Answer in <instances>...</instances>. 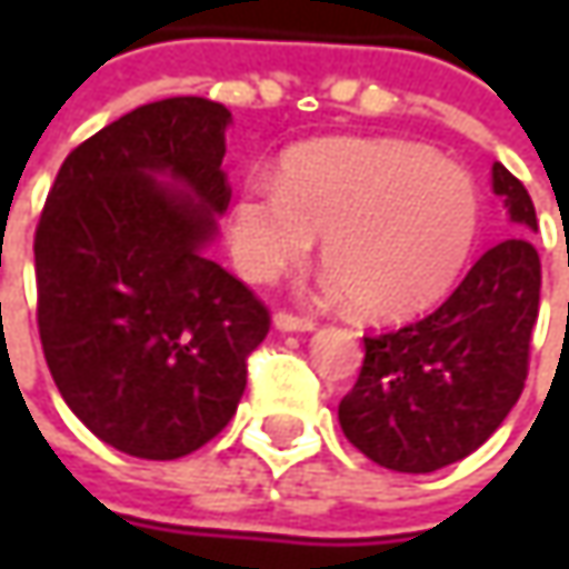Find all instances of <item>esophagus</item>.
<instances>
[{
  "instance_id": "34e87169",
  "label": "esophagus",
  "mask_w": 569,
  "mask_h": 569,
  "mask_svg": "<svg viewBox=\"0 0 569 569\" xmlns=\"http://www.w3.org/2000/svg\"><path fill=\"white\" fill-rule=\"evenodd\" d=\"M272 326L278 332H313L317 322L307 317H295V313H274Z\"/></svg>"
}]
</instances>
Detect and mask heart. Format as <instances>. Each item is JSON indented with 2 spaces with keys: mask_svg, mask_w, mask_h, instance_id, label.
Instances as JSON below:
<instances>
[{
  "mask_svg": "<svg viewBox=\"0 0 569 569\" xmlns=\"http://www.w3.org/2000/svg\"><path fill=\"white\" fill-rule=\"evenodd\" d=\"M322 237L336 297L358 313L399 322L456 284L478 237V192L443 154L399 139H332L295 148L278 180H250L228 208L237 272L274 281Z\"/></svg>",
  "mask_w": 569,
  "mask_h": 569,
  "instance_id": "b5f03b06",
  "label": "heart"
}]
</instances>
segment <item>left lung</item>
<instances>
[{"instance_id": "8db88e82", "label": "left lung", "mask_w": 569, "mask_h": 569, "mask_svg": "<svg viewBox=\"0 0 569 569\" xmlns=\"http://www.w3.org/2000/svg\"><path fill=\"white\" fill-rule=\"evenodd\" d=\"M491 187L519 237L485 252L449 300L421 322L363 339V367L339 425L367 459L427 475L481 447L526 386L541 262L529 243L536 206L507 167Z\"/></svg>"}]
</instances>
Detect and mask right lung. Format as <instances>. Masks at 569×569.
<instances>
[{
	"label": "right lung",
	"instance_id": "1",
	"mask_svg": "<svg viewBox=\"0 0 569 569\" xmlns=\"http://www.w3.org/2000/svg\"><path fill=\"white\" fill-rule=\"evenodd\" d=\"M230 110L144 103L62 161L33 237L37 326L56 389L107 447L180 459L247 389L269 310L208 250L228 211Z\"/></svg>",
	"mask_w": 569,
	"mask_h": 569
}]
</instances>
